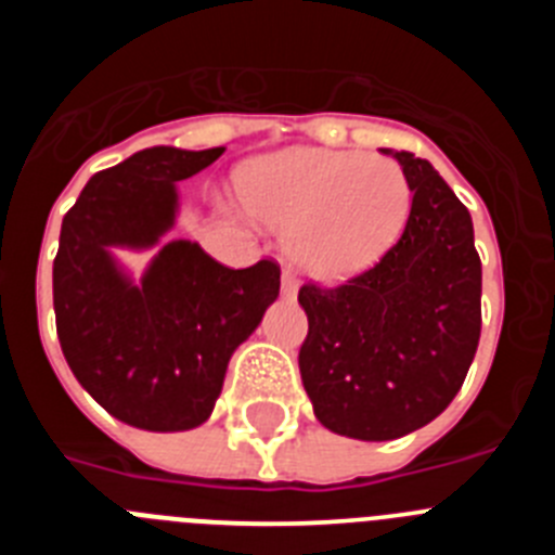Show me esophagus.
Returning a JSON list of instances; mask_svg holds the SVG:
<instances>
[{"instance_id":"34e87169","label":"esophagus","mask_w":555,"mask_h":555,"mask_svg":"<svg viewBox=\"0 0 555 555\" xmlns=\"http://www.w3.org/2000/svg\"><path fill=\"white\" fill-rule=\"evenodd\" d=\"M283 294H286V297H294V294H297V278H294L292 272H283Z\"/></svg>"}]
</instances>
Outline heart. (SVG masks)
Returning <instances> with one entry per match:
<instances>
[{
  "instance_id": "b5f03b06",
  "label": "heart",
  "mask_w": 555,
  "mask_h": 555,
  "mask_svg": "<svg viewBox=\"0 0 555 555\" xmlns=\"http://www.w3.org/2000/svg\"><path fill=\"white\" fill-rule=\"evenodd\" d=\"M235 185L249 217L286 230L294 263L327 281L372 267L395 244L411 208L400 164L361 152H274L242 166Z\"/></svg>"
}]
</instances>
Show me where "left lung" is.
<instances>
[{"instance_id":"obj_1","label":"left lung","mask_w":555,"mask_h":555,"mask_svg":"<svg viewBox=\"0 0 555 555\" xmlns=\"http://www.w3.org/2000/svg\"><path fill=\"white\" fill-rule=\"evenodd\" d=\"M403 166L411 214L375 267L338 286L308 281L300 375L327 430L386 442L423 428L459 395L480 338V258L473 219L434 166Z\"/></svg>"}]
</instances>
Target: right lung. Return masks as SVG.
<instances>
[{
    "mask_svg": "<svg viewBox=\"0 0 555 555\" xmlns=\"http://www.w3.org/2000/svg\"><path fill=\"white\" fill-rule=\"evenodd\" d=\"M224 152L152 146L96 171L68 208L52 267L61 350L82 389L121 423L189 430L214 411L233 350L281 292L278 261L230 269L171 242L132 286L111 247L144 249L175 224L180 180Z\"/></svg>",
    "mask_w": 555,
    "mask_h": 555,
    "instance_id": "obj_1",
    "label": "right lung"
}]
</instances>
